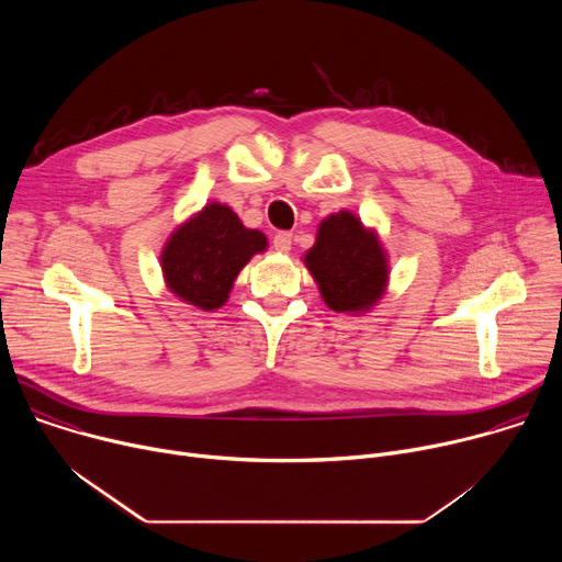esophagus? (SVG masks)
<instances>
[{
  "instance_id": "34e87169",
  "label": "esophagus",
  "mask_w": 562,
  "mask_h": 562,
  "mask_svg": "<svg viewBox=\"0 0 562 562\" xmlns=\"http://www.w3.org/2000/svg\"><path fill=\"white\" fill-rule=\"evenodd\" d=\"M291 243H293V235L289 231H278L273 235V247L280 254H289L291 251Z\"/></svg>"
}]
</instances>
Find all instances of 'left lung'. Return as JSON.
Wrapping results in <instances>:
<instances>
[{"label": "left lung", "mask_w": 562, "mask_h": 562, "mask_svg": "<svg viewBox=\"0 0 562 562\" xmlns=\"http://www.w3.org/2000/svg\"><path fill=\"white\" fill-rule=\"evenodd\" d=\"M304 262L334 311H362L386 284V260L378 237L347 211L319 224Z\"/></svg>", "instance_id": "8db88e82"}]
</instances>
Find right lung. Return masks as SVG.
Returning <instances> with one entry per match:
<instances>
[{
    "label": "right lung",
    "mask_w": 562,
    "mask_h": 562,
    "mask_svg": "<svg viewBox=\"0 0 562 562\" xmlns=\"http://www.w3.org/2000/svg\"><path fill=\"white\" fill-rule=\"evenodd\" d=\"M265 249V233L247 228L228 206L209 204L171 235L162 269L176 295L211 311L226 302L239 269Z\"/></svg>",
    "instance_id": "add662e5"
}]
</instances>
